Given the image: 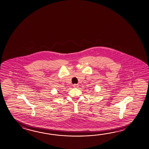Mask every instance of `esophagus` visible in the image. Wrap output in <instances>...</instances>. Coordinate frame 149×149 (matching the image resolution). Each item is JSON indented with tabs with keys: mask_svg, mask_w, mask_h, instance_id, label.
Wrapping results in <instances>:
<instances>
[{
	"mask_svg": "<svg viewBox=\"0 0 149 149\" xmlns=\"http://www.w3.org/2000/svg\"><path fill=\"white\" fill-rule=\"evenodd\" d=\"M78 86H78V84H74L73 85V87L74 88H77Z\"/></svg>",
	"mask_w": 149,
	"mask_h": 149,
	"instance_id": "esophagus-1",
	"label": "esophagus"
}]
</instances>
